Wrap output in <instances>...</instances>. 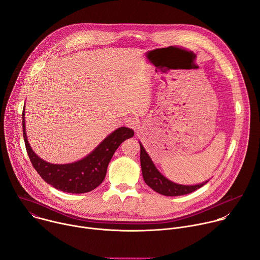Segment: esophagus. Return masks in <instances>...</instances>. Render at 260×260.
I'll return each mask as SVG.
<instances>
[{"instance_id": "esophagus-1", "label": "esophagus", "mask_w": 260, "mask_h": 260, "mask_svg": "<svg viewBox=\"0 0 260 260\" xmlns=\"http://www.w3.org/2000/svg\"><path fill=\"white\" fill-rule=\"evenodd\" d=\"M125 122H126V125H127L128 127L135 129V131L139 129V128H140V125H141V122H140L139 118L134 117V116L126 118V121H125Z\"/></svg>"}]
</instances>
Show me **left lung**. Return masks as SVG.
Returning <instances> with one entry per match:
<instances>
[{"mask_svg": "<svg viewBox=\"0 0 260 260\" xmlns=\"http://www.w3.org/2000/svg\"><path fill=\"white\" fill-rule=\"evenodd\" d=\"M140 147H141L140 160H141L143 178L145 183L154 191L166 197L184 196V194H188L196 191L197 189L204 186V185L208 182L206 181L198 185H180L170 181L159 173V171L156 169L150 156L148 155V153L146 152L141 143H140Z\"/></svg>", "mask_w": 260, "mask_h": 260, "instance_id": "left-lung-1", "label": "left lung"}]
</instances>
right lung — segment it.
<instances>
[{
  "label": "right lung",
  "instance_id": "right-lung-1",
  "mask_svg": "<svg viewBox=\"0 0 260 260\" xmlns=\"http://www.w3.org/2000/svg\"><path fill=\"white\" fill-rule=\"evenodd\" d=\"M24 110L22 111V131L26 152L35 170L52 187L69 193H85L93 190L104 181L108 165L119 145L134 137V131L119 127L110 134L95 149L81 160L67 165H53L41 159L28 144L25 134Z\"/></svg>",
  "mask_w": 260,
  "mask_h": 260
}]
</instances>
